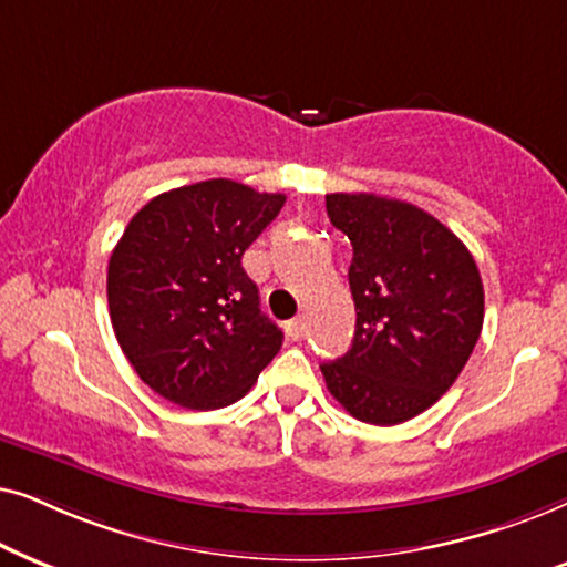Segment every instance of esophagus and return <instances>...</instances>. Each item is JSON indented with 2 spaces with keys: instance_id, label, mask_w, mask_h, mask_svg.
I'll use <instances>...</instances> for the list:
<instances>
[{
  "instance_id": "34e87169",
  "label": "esophagus",
  "mask_w": 567,
  "mask_h": 567,
  "mask_svg": "<svg viewBox=\"0 0 567 567\" xmlns=\"http://www.w3.org/2000/svg\"><path fill=\"white\" fill-rule=\"evenodd\" d=\"M288 337L292 339V342H300V339L306 337V321L303 319H292V321H288Z\"/></svg>"
}]
</instances>
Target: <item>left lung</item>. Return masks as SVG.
<instances>
[{"label": "left lung", "mask_w": 567, "mask_h": 567, "mask_svg": "<svg viewBox=\"0 0 567 567\" xmlns=\"http://www.w3.org/2000/svg\"><path fill=\"white\" fill-rule=\"evenodd\" d=\"M327 215L352 244V347L321 373L352 417L399 425L433 406L462 373L485 319L470 248L410 202L327 194Z\"/></svg>", "instance_id": "1"}]
</instances>
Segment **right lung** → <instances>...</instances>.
<instances>
[{"label":"right lung","mask_w":567,"mask_h":567,"mask_svg":"<svg viewBox=\"0 0 567 567\" xmlns=\"http://www.w3.org/2000/svg\"><path fill=\"white\" fill-rule=\"evenodd\" d=\"M285 205L230 178L150 199L109 261V311L126 360L155 394L207 412L238 402L282 347L244 251Z\"/></svg>","instance_id":"obj_1"}]
</instances>
